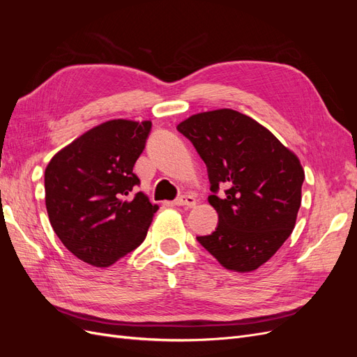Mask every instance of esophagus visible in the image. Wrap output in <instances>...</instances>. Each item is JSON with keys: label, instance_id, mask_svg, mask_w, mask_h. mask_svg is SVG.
<instances>
[{"label": "esophagus", "instance_id": "obj_1", "mask_svg": "<svg viewBox=\"0 0 357 357\" xmlns=\"http://www.w3.org/2000/svg\"><path fill=\"white\" fill-rule=\"evenodd\" d=\"M176 205H180V207H188V208H193L197 205V199L193 198L192 195H181L174 201Z\"/></svg>", "mask_w": 357, "mask_h": 357}]
</instances>
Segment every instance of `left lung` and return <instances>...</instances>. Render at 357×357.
I'll return each instance as SVG.
<instances>
[{
	"label": "left lung",
	"mask_w": 357,
	"mask_h": 357,
	"mask_svg": "<svg viewBox=\"0 0 357 357\" xmlns=\"http://www.w3.org/2000/svg\"><path fill=\"white\" fill-rule=\"evenodd\" d=\"M177 131L207 165L208 202L219 214L215 231L197 240L226 269L255 271L295 228L305 177L299 159L265 126L231 109L193 114ZM219 185L225 196L217 195Z\"/></svg>",
	"instance_id": "left-lung-1"
}]
</instances>
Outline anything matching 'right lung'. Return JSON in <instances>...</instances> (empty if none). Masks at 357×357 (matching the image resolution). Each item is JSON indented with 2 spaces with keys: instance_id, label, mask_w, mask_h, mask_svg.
Masks as SVG:
<instances>
[{
  "instance_id": "add662e5",
  "label": "right lung",
  "mask_w": 357,
  "mask_h": 357,
  "mask_svg": "<svg viewBox=\"0 0 357 357\" xmlns=\"http://www.w3.org/2000/svg\"><path fill=\"white\" fill-rule=\"evenodd\" d=\"M152 122L125 119L89 129L52 158L46 208L62 244L93 266H109L142 244L158 205L132 172Z\"/></svg>"
}]
</instances>
